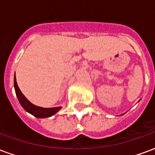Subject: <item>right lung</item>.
I'll return each mask as SVG.
<instances>
[{
	"label": "right lung",
	"instance_id": "add662e5",
	"mask_svg": "<svg viewBox=\"0 0 155 155\" xmlns=\"http://www.w3.org/2000/svg\"><path fill=\"white\" fill-rule=\"evenodd\" d=\"M14 86H15V91L16 96L18 98V101L20 104H21V106L24 108V110L29 112L30 114H33L36 118H45V117H50L51 115L54 114L58 110H60L61 107H55V108H42L36 106L35 104H31L30 101L24 96V94H22L21 91H20L16 80H15V74L14 78Z\"/></svg>",
	"mask_w": 155,
	"mask_h": 155
}]
</instances>
